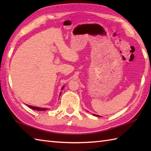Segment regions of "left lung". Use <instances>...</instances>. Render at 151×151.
<instances>
[{
  "mask_svg": "<svg viewBox=\"0 0 151 151\" xmlns=\"http://www.w3.org/2000/svg\"><path fill=\"white\" fill-rule=\"evenodd\" d=\"M94 115V116H97V117H101V116H99V115H95V114H93Z\"/></svg>",
  "mask_w": 151,
  "mask_h": 151,
  "instance_id": "obj_1",
  "label": "left lung"
}]
</instances>
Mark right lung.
<instances>
[{
  "mask_svg": "<svg viewBox=\"0 0 151 151\" xmlns=\"http://www.w3.org/2000/svg\"><path fill=\"white\" fill-rule=\"evenodd\" d=\"M64 88V86L62 87V90H63V89ZM61 93H62V92L60 93V96L61 95ZM28 107H29L30 108L32 109V110H38V111H45V110H47L48 108H41V107H37V106H30V105H28V104H27Z\"/></svg>",
  "mask_w": 151,
  "mask_h": 151,
  "instance_id": "right-lung-1",
  "label": "right lung"
}]
</instances>
